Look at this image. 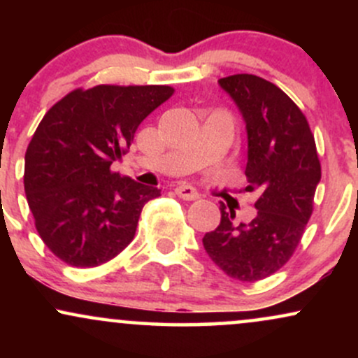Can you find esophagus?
Returning <instances> with one entry per match:
<instances>
[{
    "label": "esophagus",
    "mask_w": 358,
    "mask_h": 358,
    "mask_svg": "<svg viewBox=\"0 0 358 358\" xmlns=\"http://www.w3.org/2000/svg\"><path fill=\"white\" fill-rule=\"evenodd\" d=\"M175 192H176V195H178L180 199H183V200H196V199H200L199 190H196V188H193L192 185H187V183L178 185V187L175 188Z\"/></svg>",
    "instance_id": "obj_1"
}]
</instances>
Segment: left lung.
I'll use <instances>...</instances> for the list:
<instances>
[{
    "instance_id": "obj_1",
    "label": "left lung",
    "mask_w": 358,
    "mask_h": 358,
    "mask_svg": "<svg viewBox=\"0 0 358 358\" xmlns=\"http://www.w3.org/2000/svg\"><path fill=\"white\" fill-rule=\"evenodd\" d=\"M239 108L248 131L249 190H259L256 217L234 224L220 205V224L203 236L207 254L227 276L256 282L289 261L313 212L322 178L315 136L305 114L273 82L236 73L219 80Z\"/></svg>"
}]
</instances>
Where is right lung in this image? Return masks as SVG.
<instances>
[{
	"label": "right lung",
	"mask_w": 358,
	"mask_h": 358,
	"mask_svg": "<svg viewBox=\"0 0 358 358\" xmlns=\"http://www.w3.org/2000/svg\"><path fill=\"white\" fill-rule=\"evenodd\" d=\"M173 92L170 85L76 89L40 121L24 155V193L38 236L69 266L96 268L134 239L143 207L162 190L110 165Z\"/></svg>",
	"instance_id": "right-lung-1"
}]
</instances>
